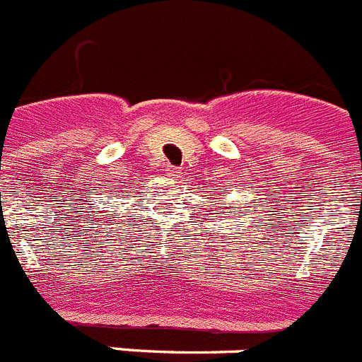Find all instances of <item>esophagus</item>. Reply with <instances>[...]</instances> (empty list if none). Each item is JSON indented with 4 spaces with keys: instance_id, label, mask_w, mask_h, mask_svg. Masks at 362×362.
<instances>
[{
    "instance_id": "1",
    "label": "esophagus",
    "mask_w": 362,
    "mask_h": 362,
    "mask_svg": "<svg viewBox=\"0 0 362 362\" xmlns=\"http://www.w3.org/2000/svg\"><path fill=\"white\" fill-rule=\"evenodd\" d=\"M165 175L169 176V178H178V169L173 165H165Z\"/></svg>"
}]
</instances>
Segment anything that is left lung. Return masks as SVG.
Returning <instances> with one entry per match:
<instances>
[{
    "label": "left lung",
    "instance_id": "left-lung-1",
    "mask_svg": "<svg viewBox=\"0 0 362 362\" xmlns=\"http://www.w3.org/2000/svg\"><path fill=\"white\" fill-rule=\"evenodd\" d=\"M221 208H226V206H221Z\"/></svg>",
    "mask_w": 362,
    "mask_h": 362
}]
</instances>
